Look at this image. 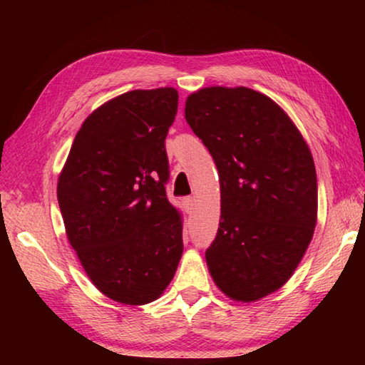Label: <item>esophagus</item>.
I'll list each match as a JSON object with an SVG mask.
<instances>
[{"label":"esophagus","mask_w":365,"mask_h":365,"mask_svg":"<svg viewBox=\"0 0 365 365\" xmlns=\"http://www.w3.org/2000/svg\"><path fill=\"white\" fill-rule=\"evenodd\" d=\"M183 207H185V212L187 214H191L193 212V209H195V200L191 196H188V197H183Z\"/></svg>","instance_id":"obj_1"}]
</instances>
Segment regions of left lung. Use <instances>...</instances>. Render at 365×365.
<instances>
[{"label":"left lung","mask_w":365,"mask_h":365,"mask_svg":"<svg viewBox=\"0 0 365 365\" xmlns=\"http://www.w3.org/2000/svg\"><path fill=\"white\" fill-rule=\"evenodd\" d=\"M185 119L219 170L220 222L209 274L233 301L251 302L289 280L317 224L311 150L289 115L246 86H206Z\"/></svg>","instance_id":"1"}]
</instances>
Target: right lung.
Masks as SVG:
<instances>
[{
    "mask_svg": "<svg viewBox=\"0 0 365 365\" xmlns=\"http://www.w3.org/2000/svg\"><path fill=\"white\" fill-rule=\"evenodd\" d=\"M177 104L172 86L101 104L80 127L58 178L71 246L91 283L122 304L158 299L183 252L182 214L164 187V141Z\"/></svg>",
    "mask_w": 365,
    "mask_h": 365,
    "instance_id": "1",
    "label": "right lung"
}]
</instances>
